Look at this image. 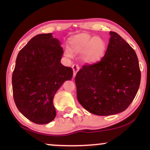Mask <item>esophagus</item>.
Returning <instances> with one entry per match:
<instances>
[{"mask_svg": "<svg viewBox=\"0 0 150 150\" xmlns=\"http://www.w3.org/2000/svg\"><path fill=\"white\" fill-rule=\"evenodd\" d=\"M73 76L75 77L76 75V74L78 70H80V66L77 64H74L73 65Z\"/></svg>", "mask_w": 150, "mask_h": 150, "instance_id": "esophagus-1", "label": "esophagus"}]
</instances>
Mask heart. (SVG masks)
Listing matches in <instances>:
<instances>
[{
  "label": "heart",
  "instance_id": "heart-1",
  "mask_svg": "<svg viewBox=\"0 0 150 150\" xmlns=\"http://www.w3.org/2000/svg\"><path fill=\"white\" fill-rule=\"evenodd\" d=\"M69 48L75 53H83V61L87 63H95L101 60L106 51V43L100 37H92L87 34L75 36L69 42ZM67 56L70 53L67 51Z\"/></svg>",
  "mask_w": 150,
  "mask_h": 150
}]
</instances>
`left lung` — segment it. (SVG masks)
I'll return each instance as SVG.
<instances>
[{"instance_id":"obj_1","label":"left lung","mask_w":150,"mask_h":150,"mask_svg":"<svg viewBox=\"0 0 150 150\" xmlns=\"http://www.w3.org/2000/svg\"><path fill=\"white\" fill-rule=\"evenodd\" d=\"M109 34L104 57L98 63L83 65L75 78L79 103L98 116L125 111L133 101L140 84L135 51L116 32Z\"/></svg>"}]
</instances>
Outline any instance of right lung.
Returning a JSON list of instances; mask_svg holds the SVG:
<instances>
[{
    "label": "right lung",
    "mask_w": 150,
    "mask_h": 150,
    "mask_svg": "<svg viewBox=\"0 0 150 150\" xmlns=\"http://www.w3.org/2000/svg\"><path fill=\"white\" fill-rule=\"evenodd\" d=\"M61 45L51 33L38 34L17 56L12 77L13 98L22 114L37 124L54 119L53 97L63 82L73 77V69L61 63Z\"/></svg>",
    "instance_id": "obj_1"
}]
</instances>
